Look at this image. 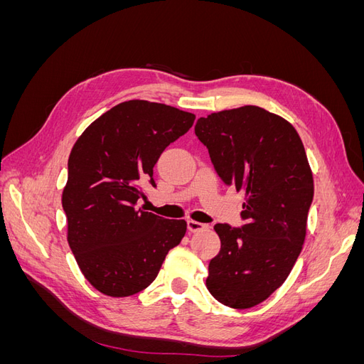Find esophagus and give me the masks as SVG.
<instances>
[{"mask_svg":"<svg viewBox=\"0 0 364 364\" xmlns=\"http://www.w3.org/2000/svg\"><path fill=\"white\" fill-rule=\"evenodd\" d=\"M186 225H188L190 232H199V230H203V229L208 228V225H203L200 222H196V220H188V222H186Z\"/></svg>","mask_w":364,"mask_h":364,"instance_id":"1","label":"esophagus"}]
</instances>
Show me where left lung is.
<instances>
[{
  "instance_id": "1",
  "label": "left lung",
  "mask_w": 364,
  "mask_h": 364,
  "mask_svg": "<svg viewBox=\"0 0 364 364\" xmlns=\"http://www.w3.org/2000/svg\"><path fill=\"white\" fill-rule=\"evenodd\" d=\"M194 132L220 178L245 193L241 229L217 223L222 241L206 289L226 306H255L279 289L302 250L314 183L296 129L258 106L199 118Z\"/></svg>"
}]
</instances>
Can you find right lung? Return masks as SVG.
Returning <instances> with one entry per match:
<instances>
[{
  "mask_svg": "<svg viewBox=\"0 0 364 364\" xmlns=\"http://www.w3.org/2000/svg\"><path fill=\"white\" fill-rule=\"evenodd\" d=\"M194 114L147 100H129L85 129L68 158L62 191L67 240L83 277L106 296H132L155 281L168 250L186 232L185 220L136 208L141 183Z\"/></svg>",
  "mask_w": 364,
  "mask_h": 364,
  "instance_id": "obj_1",
  "label": "right lung"
}]
</instances>
